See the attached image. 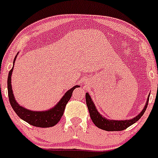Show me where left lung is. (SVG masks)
<instances>
[{
    "instance_id": "1",
    "label": "left lung",
    "mask_w": 158,
    "mask_h": 158,
    "mask_svg": "<svg viewBox=\"0 0 158 158\" xmlns=\"http://www.w3.org/2000/svg\"><path fill=\"white\" fill-rule=\"evenodd\" d=\"M149 97H148L147 101H146V104L143 110L135 118L130 119V120H110V119H107V118H105L100 115V113L97 111V110H96V107H95L94 104H93V100H92L89 93H86L85 94L86 104H87L88 109H89V114H90V118L93 120V123L98 128H100V129L107 131H123V130L127 129L130 126H131L132 124L136 123L144 114L148 105Z\"/></svg>"
}]
</instances>
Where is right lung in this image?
<instances>
[{"label":"right lung","instance_id":"1","mask_svg":"<svg viewBox=\"0 0 158 158\" xmlns=\"http://www.w3.org/2000/svg\"><path fill=\"white\" fill-rule=\"evenodd\" d=\"M16 58V57L14 59V62H15ZM12 70H13V67L8 73V82H7L8 83V94L11 106L15 111V112L16 113V115L25 122H27V123L31 124L32 126L38 127H51L55 126L59 122L63 115L65 105L69 100V99L71 98L73 91L76 88L79 87V85L74 86L71 89H69V91L66 92L63 97L57 104V105L51 108V110L45 111H30V110L26 109L24 107L19 105L14 98L12 85H11V76H12Z\"/></svg>","mask_w":158,"mask_h":158}]
</instances>
